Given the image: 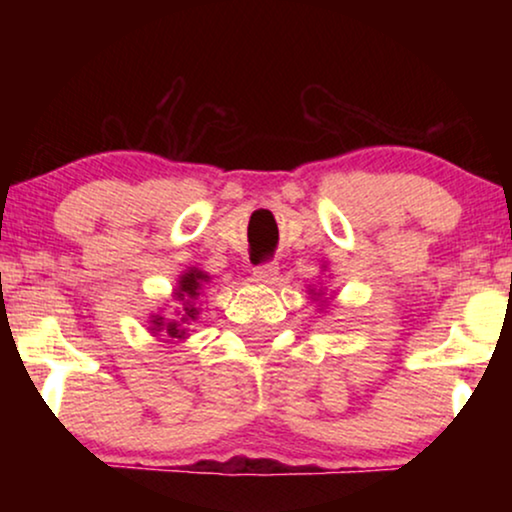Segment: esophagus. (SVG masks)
Listing matches in <instances>:
<instances>
[{"instance_id":"obj_1","label":"esophagus","mask_w":512,"mask_h":512,"mask_svg":"<svg viewBox=\"0 0 512 512\" xmlns=\"http://www.w3.org/2000/svg\"><path fill=\"white\" fill-rule=\"evenodd\" d=\"M277 272H279V265L277 261H265L261 265H256L254 268V277L258 279V282H275L277 279Z\"/></svg>"}]
</instances>
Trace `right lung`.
I'll return each mask as SVG.
<instances>
[{"instance_id": "obj_1", "label": "right lung", "mask_w": 512, "mask_h": 512, "mask_svg": "<svg viewBox=\"0 0 512 512\" xmlns=\"http://www.w3.org/2000/svg\"><path fill=\"white\" fill-rule=\"evenodd\" d=\"M207 275L205 272H200V270H191V272H186V275H181V279H179V289H177V298L181 300V303H184L186 307H184V312H186V317L181 319V321H188V319H195V314H198V310H195V307L188 303V300H193V298H198L200 296V289H202V284L207 282ZM153 326L156 328H151V331H160V328H163L165 324H163V317H156L153 319ZM165 331H167V335H172V338H184V331H181L179 328V324H167L165 326Z\"/></svg>"}]
</instances>
